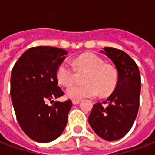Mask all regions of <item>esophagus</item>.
<instances>
[{
    "mask_svg": "<svg viewBox=\"0 0 155 155\" xmlns=\"http://www.w3.org/2000/svg\"><path fill=\"white\" fill-rule=\"evenodd\" d=\"M80 103H81V100H72V104H74V105H75V104H80Z\"/></svg>",
    "mask_w": 155,
    "mask_h": 155,
    "instance_id": "34e87169",
    "label": "esophagus"
}]
</instances>
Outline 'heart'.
Instances as JSON below:
<instances>
[{
	"label": "heart",
	"mask_w": 155,
	"mask_h": 155,
	"mask_svg": "<svg viewBox=\"0 0 155 155\" xmlns=\"http://www.w3.org/2000/svg\"><path fill=\"white\" fill-rule=\"evenodd\" d=\"M77 70L85 69L88 72L85 76L84 85H73L66 90V95L71 99L80 100L84 97H93L108 95L114 91L117 82L116 71L94 53H82L73 61ZM57 79L62 86H69L74 81V70L68 61H64L57 69Z\"/></svg>",
	"instance_id": "1"
}]
</instances>
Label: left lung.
I'll return each instance as SVG.
<instances>
[{"instance_id":"8db88e82","label":"left lung","mask_w":155,"mask_h":155,"mask_svg":"<svg viewBox=\"0 0 155 155\" xmlns=\"http://www.w3.org/2000/svg\"><path fill=\"white\" fill-rule=\"evenodd\" d=\"M100 52L112 60L118 80L112 94L104 103L93 105L88 121L100 137L115 141L126 135L135 121L139 108L141 77L135 61L125 51L104 47Z\"/></svg>"}]
</instances>
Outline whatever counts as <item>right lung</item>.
<instances>
[{
    "label": "right lung",
    "instance_id": "1",
    "mask_svg": "<svg viewBox=\"0 0 155 155\" xmlns=\"http://www.w3.org/2000/svg\"><path fill=\"white\" fill-rule=\"evenodd\" d=\"M67 53L57 47H31L12 70L11 98L16 117L25 134L38 143L55 140L67 125L71 100L47 104L64 95L58 86L57 69Z\"/></svg>",
    "mask_w": 155,
    "mask_h": 155
}]
</instances>
